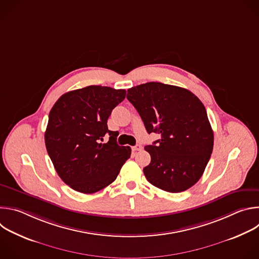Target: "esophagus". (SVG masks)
Returning a JSON list of instances; mask_svg holds the SVG:
<instances>
[{"label":"esophagus","instance_id":"obj_1","mask_svg":"<svg viewBox=\"0 0 259 259\" xmlns=\"http://www.w3.org/2000/svg\"><path fill=\"white\" fill-rule=\"evenodd\" d=\"M142 150V146L140 144H136L134 146H132V151L133 152H137V151H141Z\"/></svg>","mask_w":259,"mask_h":259}]
</instances>
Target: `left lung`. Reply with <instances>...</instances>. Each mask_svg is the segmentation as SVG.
Masks as SVG:
<instances>
[{"label": "left lung", "mask_w": 259, "mask_h": 259, "mask_svg": "<svg viewBox=\"0 0 259 259\" xmlns=\"http://www.w3.org/2000/svg\"><path fill=\"white\" fill-rule=\"evenodd\" d=\"M147 133L161 138L144 150L151 163L143 173L153 186L180 193L201 178L213 150V130L202 101L191 91L158 82L128 89Z\"/></svg>", "instance_id": "8db88e82"}]
</instances>
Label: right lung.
Here are the masks:
<instances>
[{
	"label": "right lung",
	"instance_id": "obj_1",
	"mask_svg": "<svg viewBox=\"0 0 259 259\" xmlns=\"http://www.w3.org/2000/svg\"><path fill=\"white\" fill-rule=\"evenodd\" d=\"M124 89L88 86L69 91L50 110L45 144L59 177L79 193L93 194L114 182L130 158L107 128L112 110L125 99ZM110 139L102 144L104 135Z\"/></svg>",
	"mask_w": 259,
	"mask_h": 259
}]
</instances>
